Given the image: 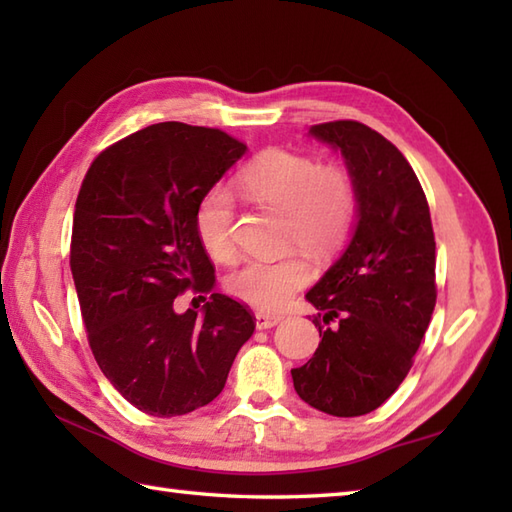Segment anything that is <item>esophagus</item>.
<instances>
[{
    "instance_id": "34e87169",
    "label": "esophagus",
    "mask_w": 512,
    "mask_h": 512,
    "mask_svg": "<svg viewBox=\"0 0 512 512\" xmlns=\"http://www.w3.org/2000/svg\"><path fill=\"white\" fill-rule=\"evenodd\" d=\"M284 321V317H279V314H268V312H257L255 314V323H257V330H270L275 328L277 323Z\"/></svg>"
}]
</instances>
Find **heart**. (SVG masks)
Masks as SVG:
<instances>
[{"mask_svg":"<svg viewBox=\"0 0 512 512\" xmlns=\"http://www.w3.org/2000/svg\"><path fill=\"white\" fill-rule=\"evenodd\" d=\"M239 187L270 209L286 215L288 244L312 257L328 259L350 239L356 215V191L350 173L288 149H266L239 176ZM193 226L204 253L226 262L233 255V198L222 187L202 195ZM308 259L292 253L275 262L250 259L228 275V290L257 308H279L292 292L310 281Z\"/></svg>","mask_w":512,"mask_h":512,"instance_id":"obj_1","label":"heart"}]
</instances>
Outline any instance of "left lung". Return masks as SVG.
Segmentation results:
<instances>
[{"label":"left lung","mask_w":512,"mask_h":512,"mask_svg":"<svg viewBox=\"0 0 512 512\" xmlns=\"http://www.w3.org/2000/svg\"><path fill=\"white\" fill-rule=\"evenodd\" d=\"M308 136L343 156L356 224L341 257L306 292L319 310L312 323L321 343L306 365L292 369V383L314 409L365 416L409 374L436 308L429 204L407 158L367 125L323 123Z\"/></svg>","instance_id":"1"}]
</instances>
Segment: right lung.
Here are the masks:
<instances>
[{
	"instance_id": "obj_1",
	"label": "right lung",
	"mask_w": 512,
	"mask_h": 512,
	"mask_svg": "<svg viewBox=\"0 0 512 512\" xmlns=\"http://www.w3.org/2000/svg\"><path fill=\"white\" fill-rule=\"evenodd\" d=\"M244 154L220 129L158 123L107 147L81 184L70 268L88 341L118 394L149 416L209 405L253 336L246 306L213 292L193 226L202 195ZM187 287L212 295L200 313L172 308Z\"/></svg>"
}]
</instances>
